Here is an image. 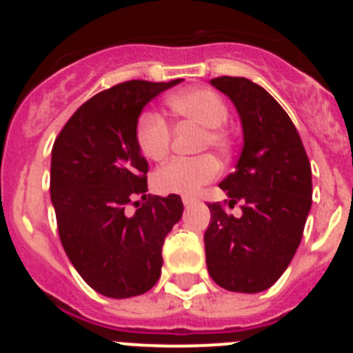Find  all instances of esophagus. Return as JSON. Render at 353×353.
Returning <instances> with one entry per match:
<instances>
[{
    "label": "esophagus",
    "mask_w": 353,
    "mask_h": 353,
    "mask_svg": "<svg viewBox=\"0 0 353 353\" xmlns=\"http://www.w3.org/2000/svg\"><path fill=\"white\" fill-rule=\"evenodd\" d=\"M182 201H183V205H185V207H191V205L196 203V198H192V196H183Z\"/></svg>",
    "instance_id": "1"
}]
</instances>
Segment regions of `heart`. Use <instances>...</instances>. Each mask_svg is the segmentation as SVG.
Instances as JSON below:
<instances>
[{
  "mask_svg": "<svg viewBox=\"0 0 353 353\" xmlns=\"http://www.w3.org/2000/svg\"><path fill=\"white\" fill-rule=\"evenodd\" d=\"M170 113L179 120L201 127L198 150L226 152L230 139L223 125L230 109L223 97L210 88H189L173 93L166 99ZM134 138L139 152L152 161H161L171 146V127L164 117L155 111H143L136 121ZM219 173V164L210 155L196 159H173L154 173V187L162 194L191 196Z\"/></svg>",
  "mask_w": 353,
  "mask_h": 353,
  "instance_id": "b5f03b06",
  "label": "heart"
}]
</instances>
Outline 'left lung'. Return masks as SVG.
Returning a JSON list of instances; mask_svg holds the SVG:
<instances>
[{
	"instance_id": "8db88e82",
	"label": "left lung",
	"mask_w": 353,
	"mask_h": 353,
	"mask_svg": "<svg viewBox=\"0 0 353 353\" xmlns=\"http://www.w3.org/2000/svg\"><path fill=\"white\" fill-rule=\"evenodd\" d=\"M236 105L244 146L236 170L219 187L230 199L207 203L205 256L221 288L258 293L281 277L297 251L311 208V164L297 129L267 90L245 77H215ZM241 203L240 218L225 207Z\"/></svg>"
}]
</instances>
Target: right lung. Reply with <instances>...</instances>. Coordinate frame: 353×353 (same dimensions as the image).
I'll return each instance as SVG.
<instances>
[{
  "label": "right lung",
  "mask_w": 353,
  "mask_h": 353,
  "mask_svg": "<svg viewBox=\"0 0 353 353\" xmlns=\"http://www.w3.org/2000/svg\"><path fill=\"white\" fill-rule=\"evenodd\" d=\"M176 83L114 84L84 102L52 145L51 199L61 245L105 297H136L157 283L164 240L182 217L179 194H146L148 162L134 138L143 108Z\"/></svg>",
  "instance_id": "1"
}]
</instances>
